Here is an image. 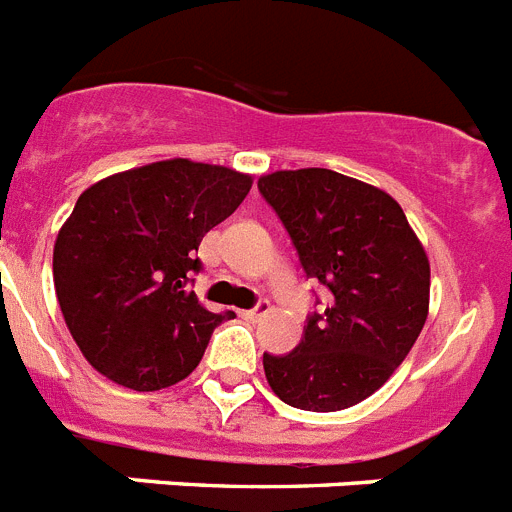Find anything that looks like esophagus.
<instances>
[{"instance_id": "esophagus-1", "label": "esophagus", "mask_w": 512, "mask_h": 512, "mask_svg": "<svg viewBox=\"0 0 512 512\" xmlns=\"http://www.w3.org/2000/svg\"><path fill=\"white\" fill-rule=\"evenodd\" d=\"M266 313H269V303H266V300H259L253 308L243 310V318H248V321H259V318L266 316Z\"/></svg>"}]
</instances>
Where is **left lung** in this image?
Listing matches in <instances>:
<instances>
[{"instance_id":"8db88e82","label":"left lung","mask_w":512,"mask_h":512,"mask_svg":"<svg viewBox=\"0 0 512 512\" xmlns=\"http://www.w3.org/2000/svg\"><path fill=\"white\" fill-rule=\"evenodd\" d=\"M259 194L285 225L305 277L329 290L290 355L264 352L266 381L305 412L360 404L391 378L425 326V248L386 191L329 168L277 170L259 178Z\"/></svg>"}]
</instances>
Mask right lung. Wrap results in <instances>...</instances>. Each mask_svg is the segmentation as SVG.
<instances>
[{"label": "right lung", "instance_id": "1", "mask_svg": "<svg viewBox=\"0 0 512 512\" xmlns=\"http://www.w3.org/2000/svg\"><path fill=\"white\" fill-rule=\"evenodd\" d=\"M251 191L222 165L163 160L103 178L77 199L54 246V287L82 355L134 391H160L199 365L235 318L196 300V251Z\"/></svg>", "mask_w": 512, "mask_h": 512}]
</instances>
